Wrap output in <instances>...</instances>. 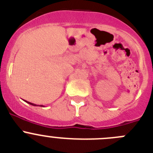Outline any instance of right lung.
Instances as JSON below:
<instances>
[{"mask_svg": "<svg viewBox=\"0 0 153 153\" xmlns=\"http://www.w3.org/2000/svg\"><path fill=\"white\" fill-rule=\"evenodd\" d=\"M25 102H26L27 103H28V104H30V105H35V106H38V105H36V104H34V103H32V102H28V101H26V100H25ZM39 106H41V107H44V105H40Z\"/></svg>", "mask_w": 153, "mask_h": 153, "instance_id": "1", "label": "right lung"}]
</instances>
